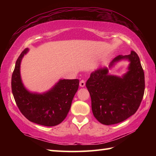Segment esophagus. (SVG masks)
Wrapping results in <instances>:
<instances>
[{
  "label": "esophagus",
  "instance_id": "obj_1",
  "mask_svg": "<svg viewBox=\"0 0 156 156\" xmlns=\"http://www.w3.org/2000/svg\"><path fill=\"white\" fill-rule=\"evenodd\" d=\"M80 86L82 87H83L85 86V81L84 80H81L80 81Z\"/></svg>",
  "mask_w": 156,
  "mask_h": 156
}]
</instances>
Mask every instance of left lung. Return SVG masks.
<instances>
[{"mask_svg":"<svg viewBox=\"0 0 156 156\" xmlns=\"http://www.w3.org/2000/svg\"><path fill=\"white\" fill-rule=\"evenodd\" d=\"M122 59L130 61L129 72L122 78L108 75L107 68H100L91 73L86 83L94 117L105 125L121 122L133 115L143 98L144 73L139 56L134 51L119 55L110 67Z\"/></svg>","mask_w":156,"mask_h":156,"instance_id":"obj_1","label":"left lung"}]
</instances>
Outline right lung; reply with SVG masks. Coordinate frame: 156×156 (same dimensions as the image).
Here are the masks:
<instances>
[{
	"mask_svg": "<svg viewBox=\"0 0 156 156\" xmlns=\"http://www.w3.org/2000/svg\"><path fill=\"white\" fill-rule=\"evenodd\" d=\"M27 51L26 48L21 53L12 73V90L16 103L22 114L31 122L46 126L59 125L69 112L79 80H60L46 93H30L23 86L20 74L21 60Z\"/></svg>",
	"mask_w": 156,
	"mask_h": 156,
	"instance_id": "add662e5",
	"label": "right lung"
}]
</instances>
